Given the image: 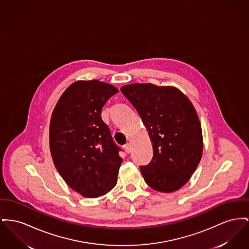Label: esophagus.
Returning a JSON list of instances; mask_svg holds the SVG:
<instances>
[{"label": "esophagus", "mask_w": 249, "mask_h": 249, "mask_svg": "<svg viewBox=\"0 0 249 249\" xmlns=\"http://www.w3.org/2000/svg\"><path fill=\"white\" fill-rule=\"evenodd\" d=\"M124 148H125V150H126L128 153H130V152L132 151V144H131V143H127V144L124 146Z\"/></svg>", "instance_id": "1"}]
</instances>
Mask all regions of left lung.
I'll use <instances>...</instances> for the list:
<instances>
[{"mask_svg":"<svg viewBox=\"0 0 249 249\" xmlns=\"http://www.w3.org/2000/svg\"><path fill=\"white\" fill-rule=\"evenodd\" d=\"M121 92L137 110L153 148L151 161L140 170L146 184L161 193L181 188L202 157L203 137L197 113L179 89L132 84Z\"/></svg>","mask_w":249,"mask_h":249,"instance_id":"left-lung-1","label":"left lung"}]
</instances>
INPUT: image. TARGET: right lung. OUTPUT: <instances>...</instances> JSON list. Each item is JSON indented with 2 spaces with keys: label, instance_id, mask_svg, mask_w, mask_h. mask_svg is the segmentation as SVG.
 I'll return each instance as SVG.
<instances>
[{
  "label": "right lung",
  "instance_id": "1",
  "mask_svg": "<svg viewBox=\"0 0 249 249\" xmlns=\"http://www.w3.org/2000/svg\"><path fill=\"white\" fill-rule=\"evenodd\" d=\"M118 92L99 80L76 81L56 103L50 122V150L66 183L94 198L112 190L122 158L101 117L103 105Z\"/></svg>",
  "mask_w": 249,
  "mask_h": 249
}]
</instances>
